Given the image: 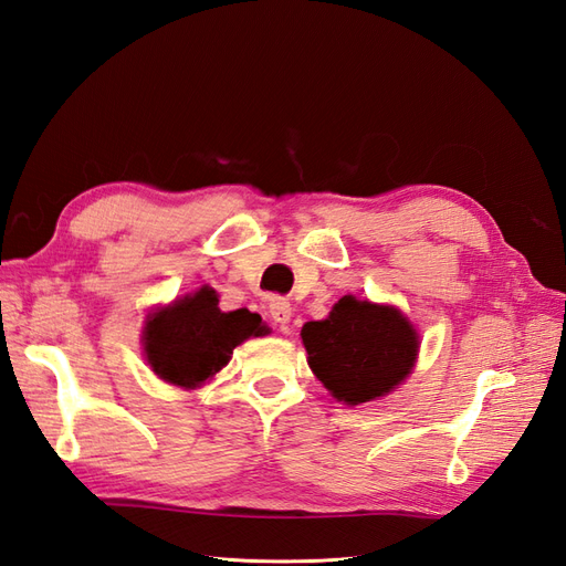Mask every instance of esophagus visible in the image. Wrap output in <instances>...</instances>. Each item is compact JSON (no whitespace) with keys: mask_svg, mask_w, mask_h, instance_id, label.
Here are the masks:
<instances>
[{"mask_svg":"<svg viewBox=\"0 0 566 566\" xmlns=\"http://www.w3.org/2000/svg\"><path fill=\"white\" fill-rule=\"evenodd\" d=\"M269 316L279 325H285L290 321V316H293V306H290V302L285 297H271L269 300Z\"/></svg>","mask_w":566,"mask_h":566,"instance_id":"1","label":"esophagus"}]
</instances>
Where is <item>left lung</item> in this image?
Returning a JSON list of instances; mask_svg holds the SVG:
<instances>
[{"label": "left lung", "instance_id": "left-lung-1", "mask_svg": "<svg viewBox=\"0 0 566 566\" xmlns=\"http://www.w3.org/2000/svg\"><path fill=\"white\" fill-rule=\"evenodd\" d=\"M306 361L337 401L358 406L397 389L413 370L420 339L397 306L345 295L302 328Z\"/></svg>", "mask_w": 566, "mask_h": 566}]
</instances>
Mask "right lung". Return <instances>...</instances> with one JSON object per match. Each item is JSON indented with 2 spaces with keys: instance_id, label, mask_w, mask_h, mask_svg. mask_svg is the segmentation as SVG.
Here are the masks:
<instances>
[{
  "instance_id": "1",
  "label": "right lung",
  "mask_w": 566,
  "mask_h": 566,
  "mask_svg": "<svg viewBox=\"0 0 566 566\" xmlns=\"http://www.w3.org/2000/svg\"><path fill=\"white\" fill-rule=\"evenodd\" d=\"M266 333L260 314L221 312L214 290L202 285L198 293L148 314L144 354L160 380L196 389L231 361L241 342Z\"/></svg>"
}]
</instances>
